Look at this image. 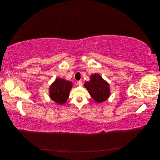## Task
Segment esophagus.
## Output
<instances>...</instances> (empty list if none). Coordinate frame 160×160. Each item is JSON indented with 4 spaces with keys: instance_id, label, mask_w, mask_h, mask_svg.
Segmentation results:
<instances>
[{
    "instance_id": "34e87169",
    "label": "esophagus",
    "mask_w": 160,
    "mask_h": 160,
    "mask_svg": "<svg viewBox=\"0 0 160 160\" xmlns=\"http://www.w3.org/2000/svg\"><path fill=\"white\" fill-rule=\"evenodd\" d=\"M77 85L79 86H82L83 85V82H82V81H77Z\"/></svg>"
}]
</instances>
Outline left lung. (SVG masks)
<instances>
[{
  "instance_id": "8db88e82",
  "label": "left lung",
  "mask_w": 160,
  "mask_h": 160,
  "mask_svg": "<svg viewBox=\"0 0 160 160\" xmlns=\"http://www.w3.org/2000/svg\"><path fill=\"white\" fill-rule=\"evenodd\" d=\"M84 85L89 91L91 98L98 103L105 101L109 97L110 90L108 82L98 74L91 75L90 81L85 82Z\"/></svg>"
}]
</instances>
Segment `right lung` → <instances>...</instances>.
Returning <instances> with one entry per match:
<instances>
[{
    "label": "right lung",
    "instance_id": "obj_1",
    "mask_svg": "<svg viewBox=\"0 0 160 160\" xmlns=\"http://www.w3.org/2000/svg\"><path fill=\"white\" fill-rule=\"evenodd\" d=\"M72 83L62 79H57L51 87L49 95L51 99L57 103H65L69 98Z\"/></svg>",
    "mask_w": 160,
    "mask_h": 160
}]
</instances>
